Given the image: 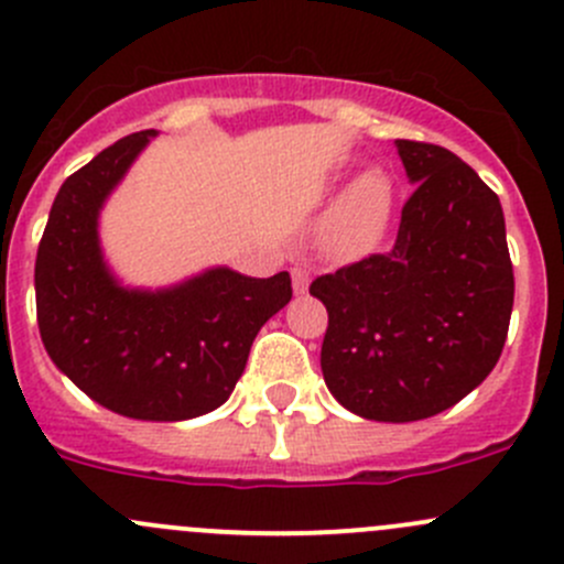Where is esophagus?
<instances>
[{
	"instance_id": "34e87169",
	"label": "esophagus",
	"mask_w": 564,
	"mask_h": 564,
	"mask_svg": "<svg viewBox=\"0 0 564 564\" xmlns=\"http://www.w3.org/2000/svg\"><path fill=\"white\" fill-rule=\"evenodd\" d=\"M290 276H293L295 293H306V288H310V269H306V265H293V269H290Z\"/></svg>"
}]
</instances>
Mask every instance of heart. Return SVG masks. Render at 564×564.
I'll return each mask as SVG.
<instances>
[{
	"instance_id": "obj_1",
	"label": "heart",
	"mask_w": 564,
	"mask_h": 564,
	"mask_svg": "<svg viewBox=\"0 0 564 564\" xmlns=\"http://www.w3.org/2000/svg\"><path fill=\"white\" fill-rule=\"evenodd\" d=\"M391 208V178L382 173H364L330 208L328 223H325V241L339 254L367 252L386 234Z\"/></svg>"
}]
</instances>
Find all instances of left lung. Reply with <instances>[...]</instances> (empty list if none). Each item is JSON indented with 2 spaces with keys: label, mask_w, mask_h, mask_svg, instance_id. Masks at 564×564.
I'll return each instance as SVG.
<instances>
[{
  "label": "left lung",
  "mask_w": 564,
  "mask_h": 564,
  "mask_svg": "<svg viewBox=\"0 0 564 564\" xmlns=\"http://www.w3.org/2000/svg\"><path fill=\"white\" fill-rule=\"evenodd\" d=\"M410 182L393 247L317 276L321 367L336 402L408 423L454 408L502 356L513 263L495 189L454 152L397 141Z\"/></svg>",
  "instance_id": "8db88e82"
}]
</instances>
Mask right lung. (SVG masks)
Listing matches in <instances>:
<instances>
[{
  "label": "right lung",
  "mask_w": 564,
  "mask_h": 564,
  "mask_svg": "<svg viewBox=\"0 0 564 564\" xmlns=\"http://www.w3.org/2000/svg\"><path fill=\"white\" fill-rule=\"evenodd\" d=\"M152 135L121 138L62 184L34 263L37 325L51 361L97 404L187 421L228 402L254 336L293 288L288 271L254 280L212 269L156 293L110 276L97 214Z\"/></svg>",
  "instance_id": "1"
}]
</instances>
